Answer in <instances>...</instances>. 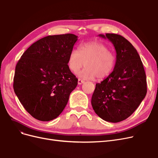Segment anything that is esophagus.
Wrapping results in <instances>:
<instances>
[{"instance_id":"1","label":"esophagus","mask_w":158,"mask_h":158,"mask_svg":"<svg viewBox=\"0 0 158 158\" xmlns=\"http://www.w3.org/2000/svg\"><path fill=\"white\" fill-rule=\"evenodd\" d=\"M83 83H84V80H81V79H78V84L79 85H81V84H83Z\"/></svg>"}]
</instances>
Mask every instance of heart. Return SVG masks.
<instances>
[{
  "mask_svg": "<svg viewBox=\"0 0 158 158\" xmlns=\"http://www.w3.org/2000/svg\"><path fill=\"white\" fill-rule=\"evenodd\" d=\"M117 58L108 47L101 43L90 42L82 44L80 49L70 52L68 66L73 73H77L85 64V68L78 74L80 78L99 80L106 78L114 69Z\"/></svg>",
  "mask_w": 158,
  "mask_h": 158,
  "instance_id": "1",
  "label": "heart"
}]
</instances>
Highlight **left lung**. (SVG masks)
I'll return each mask as SVG.
<instances>
[{
	"mask_svg": "<svg viewBox=\"0 0 158 158\" xmlns=\"http://www.w3.org/2000/svg\"><path fill=\"white\" fill-rule=\"evenodd\" d=\"M107 39L116 50V65L102 82L95 84L92 98L95 113L103 120L118 123L130 117L147 93L145 70L137 51L125 37L114 33Z\"/></svg>",
	"mask_w": 158,
	"mask_h": 158,
	"instance_id": "left-lung-1",
	"label": "left lung"
}]
</instances>
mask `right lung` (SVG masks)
<instances>
[{
	"mask_svg": "<svg viewBox=\"0 0 158 158\" xmlns=\"http://www.w3.org/2000/svg\"><path fill=\"white\" fill-rule=\"evenodd\" d=\"M77 37L66 33L41 38L18 62L14 92L23 107L37 120L49 121L58 117L78 84L68 66Z\"/></svg>",
	"mask_w": 158,
	"mask_h": 158,
	"instance_id": "obj_1",
	"label": "right lung"
}]
</instances>
